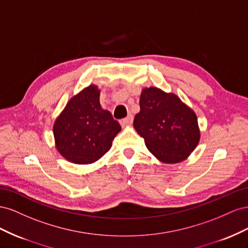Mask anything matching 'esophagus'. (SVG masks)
<instances>
[{
	"label": "esophagus",
	"mask_w": 248,
	"mask_h": 248,
	"mask_svg": "<svg viewBox=\"0 0 248 248\" xmlns=\"http://www.w3.org/2000/svg\"><path fill=\"white\" fill-rule=\"evenodd\" d=\"M120 123H122V124H131L133 123V115L129 114L125 118L122 119V122Z\"/></svg>",
	"instance_id": "1"
}]
</instances>
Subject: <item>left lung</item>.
<instances>
[{"label":"left lung","instance_id":"left-lung-1","mask_svg":"<svg viewBox=\"0 0 248 248\" xmlns=\"http://www.w3.org/2000/svg\"><path fill=\"white\" fill-rule=\"evenodd\" d=\"M139 103L134 128L148 151L164 163L185 160L200 141L195 113L176 95L155 87L143 89Z\"/></svg>","mask_w":248,"mask_h":248}]
</instances>
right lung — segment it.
<instances>
[{
  "label": "right lung",
  "instance_id": "obj_1",
  "mask_svg": "<svg viewBox=\"0 0 248 248\" xmlns=\"http://www.w3.org/2000/svg\"><path fill=\"white\" fill-rule=\"evenodd\" d=\"M122 130L111 113L103 110L100 90L90 85L68 102L54 124L59 153L77 164H89L107 153Z\"/></svg>",
  "mask_w": 248,
  "mask_h": 248
}]
</instances>
